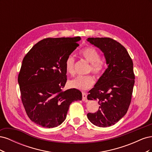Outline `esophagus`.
Instances as JSON below:
<instances>
[{
	"instance_id": "34e87169",
	"label": "esophagus",
	"mask_w": 152,
	"mask_h": 152,
	"mask_svg": "<svg viewBox=\"0 0 152 152\" xmlns=\"http://www.w3.org/2000/svg\"><path fill=\"white\" fill-rule=\"evenodd\" d=\"M82 101L87 102V93H82Z\"/></svg>"
}]
</instances>
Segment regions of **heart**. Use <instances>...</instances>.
Wrapping results in <instances>:
<instances>
[{
	"instance_id": "heart-1",
	"label": "heart",
	"mask_w": 152,
	"mask_h": 152,
	"mask_svg": "<svg viewBox=\"0 0 152 152\" xmlns=\"http://www.w3.org/2000/svg\"><path fill=\"white\" fill-rule=\"evenodd\" d=\"M80 56L90 63L88 73L92 72L96 77H99L103 74L106 68V63L100 58L98 50L93 47H87L80 50ZM75 59L72 55L68 56L65 61V70L68 74L74 75ZM73 88L80 91H85L91 88L94 84V79L92 75L79 76L69 82Z\"/></svg>"
}]
</instances>
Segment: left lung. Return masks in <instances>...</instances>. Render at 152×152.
Returning <instances> with one entry per match:
<instances>
[{
    "label": "left lung",
    "mask_w": 152,
    "mask_h": 152,
    "mask_svg": "<svg viewBox=\"0 0 152 152\" xmlns=\"http://www.w3.org/2000/svg\"><path fill=\"white\" fill-rule=\"evenodd\" d=\"M87 40L104 53L108 65L87 95L89 100L98 101L99 110L87 116L94 125L107 127L120 121L129 107L135 79L133 63L126 49L116 40L108 37Z\"/></svg>",
    "instance_id": "left-lung-1"
}]
</instances>
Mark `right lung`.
Masks as SVG:
<instances>
[{"instance_id":"right-lung-1","label":"right lung","mask_w":152,"mask_h":152,"mask_svg":"<svg viewBox=\"0 0 152 152\" xmlns=\"http://www.w3.org/2000/svg\"><path fill=\"white\" fill-rule=\"evenodd\" d=\"M80 39H44L23 59L18 79L21 101L27 115L38 125L48 128L59 126L65 120L70 104L82 100L79 90H62L67 80L65 61Z\"/></svg>"}]
</instances>
